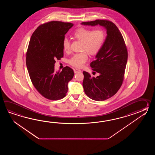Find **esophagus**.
<instances>
[{
	"instance_id": "34e87169",
	"label": "esophagus",
	"mask_w": 155,
	"mask_h": 155,
	"mask_svg": "<svg viewBox=\"0 0 155 155\" xmlns=\"http://www.w3.org/2000/svg\"><path fill=\"white\" fill-rule=\"evenodd\" d=\"M74 73H80L81 71L80 70V69H76V68H75V69H74Z\"/></svg>"
}]
</instances>
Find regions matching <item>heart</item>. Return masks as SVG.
Masks as SVG:
<instances>
[{"label":"heart","instance_id":"obj_1","mask_svg":"<svg viewBox=\"0 0 155 155\" xmlns=\"http://www.w3.org/2000/svg\"><path fill=\"white\" fill-rule=\"evenodd\" d=\"M73 36L81 42V50L82 51L74 54L69 60V63L74 67L81 68L88 60L87 53L94 56L100 52L105 43L106 34L102 29L92 30L80 28L74 32ZM70 44L69 39L65 37L63 40V49L65 51H69Z\"/></svg>","mask_w":155,"mask_h":155}]
</instances>
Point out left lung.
<instances>
[{
    "label": "left lung",
    "instance_id": "8db88e82",
    "mask_svg": "<svg viewBox=\"0 0 155 155\" xmlns=\"http://www.w3.org/2000/svg\"><path fill=\"white\" fill-rule=\"evenodd\" d=\"M81 24H99L106 29L107 35L102 49L90 65L94 73H99V75L95 78L83 71L82 82L85 93L89 98L104 101L116 94L122 85L128 57L127 48L121 33L112 21L97 19Z\"/></svg>",
    "mask_w": 155,
    "mask_h": 155
}]
</instances>
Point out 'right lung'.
I'll return each instance as SVG.
<instances>
[{
    "instance_id": "add662e5",
    "label": "right lung",
    "mask_w": 155,
    "mask_h": 155,
    "mask_svg": "<svg viewBox=\"0 0 155 155\" xmlns=\"http://www.w3.org/2000/svg\"><path fill=\"white\" fill-rule=\"evenodd\" d=\"M74 25L71 23L51 21L37 28L30 40L26 64L30 78L37 91L45 98L58 100L66 95L68 84L73 79L69 66L54 71L55 60L64 56L63 39Z\"/></svg>"
}]
</instances>
